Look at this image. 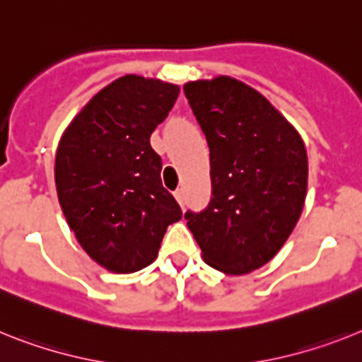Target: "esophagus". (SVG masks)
<instances>
[{"mask_svg":"<svg viewBox=\"0 0 362 362\" xmlns=\"http://www.w3.org/2000/svg\"><path fill=\"white\" fill-rule=\"evenodd\" d=\"M175 199L176 202L184 208V202H186V193H184V189H176L175 191Z\"/></svg>","mask_w":362,"mask_h":362,"instance_id":"34e87169","label":"esophagus"}]
</instances>
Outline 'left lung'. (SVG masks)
<instances>
[{"mask_svg": "<svg viewBox=\"0 0 362 362\" xmlns=\"http://www.w3.org/2000/svg\"><path fill=\"white\" fill-rule=\"evenodd\" d=\"M204 132L211 200L187 211L202 259L224 274H248L269 263L289 239L308 195L302 136L248 84L218 75L184 84Z\"/></svg>", "mask_w": 362, "mask_h": 362, "instance_id": "8db88e82", "label": "left lung"}]
</instances>
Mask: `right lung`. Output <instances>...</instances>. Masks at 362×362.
<instances>
[{"label":"right lung","mask_w":362,"mask_h":362,"mask_svg":"<svg viewBox=\"0 0 362 362\" xmlns=\"http://www.w3.org/2000/svg\"><path fill=\"white\" fill-rule=\"evenodd\" d=\"M180 88L124 75L73 117L54 156L60 208L78 245L103 269L130 274L158 256L180 206L162 186V158L151 134Z\"/></svg>","instance_id":"right-lung-1"}]
</instances>
